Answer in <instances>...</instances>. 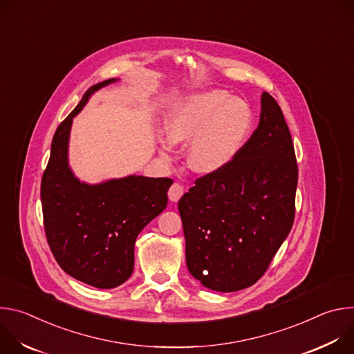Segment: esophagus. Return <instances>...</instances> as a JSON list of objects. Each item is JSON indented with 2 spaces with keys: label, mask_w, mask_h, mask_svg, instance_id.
<instances>
[{
  "label": "esophagus",
  "mask_w": 354,
  "mask_h": 354,
  "mask_svg": "<svg viewBox=\"0 0 354 354\" xmlns=\"http://www.w3.org/2000/svg\"><path fill=\"white\" fill-rule=\"evenodd\" d=\"M183 192H185L183 185H182V183H179V182H174V183H172V186L169 187L168 196H169V198H171L172 201H178V200L182 197Z\"/></svg>",
  "instance_id": "obj_1"
}]
</instances>
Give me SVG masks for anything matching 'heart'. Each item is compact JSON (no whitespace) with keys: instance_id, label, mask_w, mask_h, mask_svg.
<instances>
[{"instance_id":"obj_1","label":"heart","mask_w":354,"mask_h":354,"mask_svg":"<svg viewBox=\"0 0 354 354\" xmlns=\"http://www.w3.org/2000/svg\"><path fill=\"white\" fill-rule=\"evenodd\" d=\"M252 124L249 106L225 91L192 95L169 112L165 122L171 142H190L187 161L200 174H213L230 164L242 148ZM164 154L171 143L161 142Z\"/></svg>"}]
</instances>
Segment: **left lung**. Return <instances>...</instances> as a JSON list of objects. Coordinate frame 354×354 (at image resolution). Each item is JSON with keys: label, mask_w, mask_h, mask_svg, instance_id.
Instances as JSON below:
<instances>
[{"label": "left lung", "mask_w": 354, "mask_h": 354, "mask_svg": "<svg viewBox=\"0 0 354 354\" xmlns=\"http://www.w3.org/2000/svg\"><path fill=\"white\" fill-rule=\"evenodd\" d=\"M297 182L290 130L263 92L259 126L236 157L196 179L178 203L192 276L224 292L255 284L292 227Z\"/></svg>", "instance_id": "obj_1"}]
</instances>
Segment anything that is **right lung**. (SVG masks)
<instances>
[{"label": "right lung", "instance_id": "1", "mask_svg": "<svg viewBox=\"0 0 354 354\" xmlns=\"http://www.w3.org/2000/svg\"><path fill=\"white\" fill-rule=\"evenodd\" d=\"M113 81L92 85L60 123L40 185L43 225L55 259L71 277L96 288L118 287L131 276L136 238L167 207L174 182L127 176L85 185L70 171L67 144L73 118L92 92Z\"/></svg>", "mask_w": 354, "mask_h": 354}]
</instances>
